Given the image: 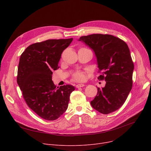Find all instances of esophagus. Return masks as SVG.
I'll use <instances>...</instances> for the list:
<instances>
[{"label":"esophagus","instance_id":"esophagus-1","mask_svg":"<svg viewBox=\"0 0 151 151\" xmlns=\"http://www.w3.org/2000/svg\"><path fill=\"white\" fill-rule=\"evenodd\" d=\"M85 86V84H78L76 86V87L77 88H82V87H84Z\"/></svg>","mask_w":151,"mask_h":151}]
</instances>
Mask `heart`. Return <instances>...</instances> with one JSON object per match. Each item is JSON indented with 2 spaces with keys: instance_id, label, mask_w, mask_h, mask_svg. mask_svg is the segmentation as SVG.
I'll return each mask as SVG.
<instances>
[{
  "instance_id": "b5f03b06",
  "label": "heart",
  "mask_w": 151,
  "mask_h": 151,
  "mask_svg": "<svg viewBox=\"0 0 151 151\" xmlns=\"http://www.w3.org/2000/svg\"><path fill=\"white\" fill-rule=\"evenodd\" d=\"M73 80L76 81H82L85 80V75L83 71H79L73 75Z\"/></svg>"
}]
</instances>
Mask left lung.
<instances>
[{
	"label": "left lung",
	"mask_w": 151,
	"mask_h": 151,
	"mask_svg": "<svg viewBox=\"0 0 151 151\" xmlns=\"http://www.w3.org/2000/svg\"><path fill=\"white\" fill-rule=\"evenodd\" d=\"M78 40L93 50L102 72L98 79L106 81L104 88H97V94L91 105L104 114L115 111L124 104L132 88L134 64L127 45L107 34L83 36Z\"/></svg>",
	"instance_id": "left-lung-1"
}]
</instances>
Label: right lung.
I'll list each match as a JSON object with an SVG mask.
<instances>
[{"mask_svg":"<svg viewBox=\"0 0 151 151\" xmlns=\"http://www.w3.org/2000/svg\"><path fill=\"white\" fill-rule=\"evenodd\" d=\"M73 38L47 40L29 46L19 59L17 83L29 107L40 117L57 119L65 112L74 86L59 88L52 81L61 54Z\"/></svg>","mask_w":151,"mask_h":151,"instance_id":"obj_1","label":"right lung"}]
</instances>
